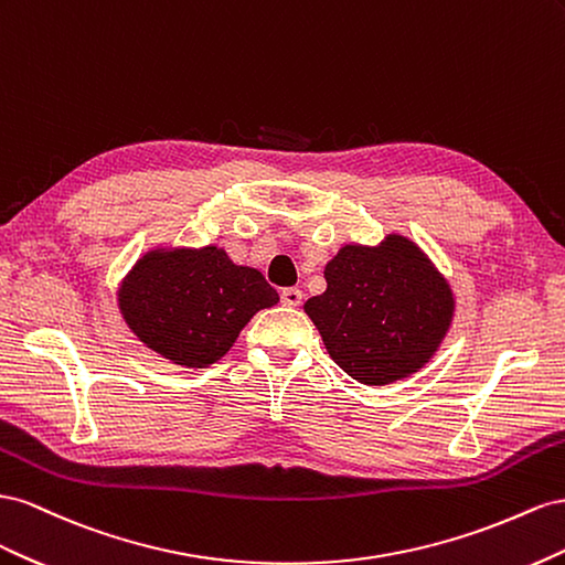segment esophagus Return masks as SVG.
Wrapping results in <instances>:
<instances>
[{
  "instance_id": "obj_1",
  "label": "esophagus",
  "mask_w": 565,
  "mask_h": 565,
  "mask_svg": "<svg viewBox=\"0 0 565 565\" xmlns=\"http://www.w3.org/2000/svg\"><path fill=\"white\" fill-rule=\"evenodd\" d=\"M281 302L286 305V308H298V305L302 302V291L300 288H284Z\"/></svg>"
}]
</instances>
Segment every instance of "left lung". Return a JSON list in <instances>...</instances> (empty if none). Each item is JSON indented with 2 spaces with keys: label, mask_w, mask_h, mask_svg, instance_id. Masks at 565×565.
I'll list each match as a JSON object with an SVG mask.
<instances>
[{
  "label": "left lung",
  "mask_w": 565,
  "mask_h": 565,
  "mask_svg": "<svg viewBox=\"0 0 565 565\" xmlns=\"http://www.w3.org/2000/svg\"><path fill=\"white\" fill-rule=\"evenodd\" d=\"M327 291L305 302L331 360L366 385L418 372L455 317L447 279L414 241L343 246L324 267Z\"/></svg>",
  "instance_id": "left-lung-1"
}]
</instances>
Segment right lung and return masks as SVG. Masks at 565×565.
Masks as SVG:
<instances>
[{
	"mask_svg": "<svg viewBox=\"0 0 565 565\" xmlns=\"http://www.w3.org/2000/svg\"><path fill=\"white\" fill-rule=\"evenodd\" d=\"M277 302L260 271L234 265L217 246L149 250L118 291L139 341L186 369L224 358L250 317Z\"/></svg>",
	"mask_w": 565,
	"mask_h": 565,
	"instance_id": "1",
	"label": "right lung"
}]
</instances>
